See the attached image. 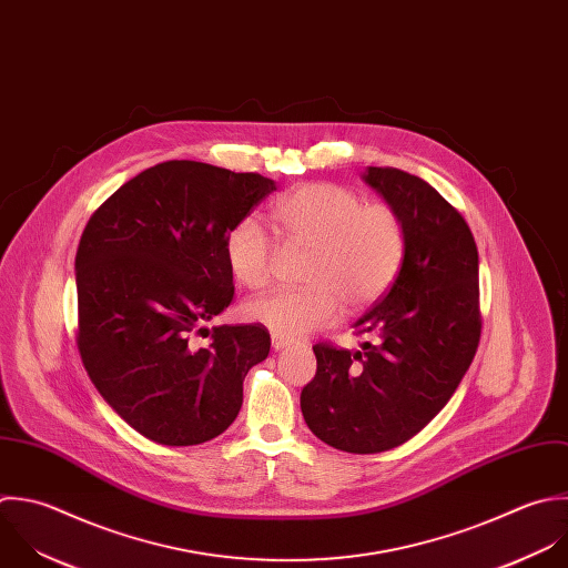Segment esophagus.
I'll return each mask as SVG.
<instances>
[{"instance_id": "esophagus-1", "label": "esophagus", "mask_w": 568, "mask_h": 568, "mask_svg": "<svg viewBox=\"0 0 568 568\" xmlns=\"http://www.w3.org/2000/svg\"><path fill=\"white\" fill-rule=\"evenodd\" d=\"M272 347L278 352V349H285V347H290V341L287 338H283V336H272Z\"/></svg>"}]
</instances>
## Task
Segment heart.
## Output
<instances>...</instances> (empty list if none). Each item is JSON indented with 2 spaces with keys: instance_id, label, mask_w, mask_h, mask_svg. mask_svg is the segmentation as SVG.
I'll return each instance as SVG.
<instances>
[{
  "instance_id": "obj_1",
  "label": "heart",
  "mask_w": 568,
  "mask_h": 568,
  "mask_svg": "<svg viewBox=\"0 0 568 568\" xmlns=\"http://www.w3.org/2000/svg\"><path fill=\"white\" fill-rule=\"evenodd\" d=\"M287 245L307 247L298 290L252 298L245 316L276 336L298 338L332 325L341 307L358 312L396 281L407 256V225L389 203L363 199L336 183H307L278 196L270 210ZM225 258L239 283L258 290L272 278L274 243L254 219L232 225Z\"/></svg>"
}]
</instances>
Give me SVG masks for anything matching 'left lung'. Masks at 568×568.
<instances>
[{
    "label": "left lung",
    "mask_w": 568,
    "mask_h": 568,
    "mask_svg": "<svg viewBox=\"0 0 568 568\" xmlns=\"http://www.w3.org/2000/svg\"><path fill=\"white\" fill-rule=\"evenodd\" d=\"M365 181L407 225V256L387 296L356 321L361 352L316 343L303 387L307 427L347 454L412 440L449 403L483 334L478 247L465 216L427 181L369 168Z\"/></svg>",
    "instance_id": "left-lung-1"
}]
</instances>
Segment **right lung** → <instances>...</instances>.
<instances>
[{
  "mask_svg": "<svg viewBox=\"0 0 568 568\" xmlns=\"http://www.w3.org/2000/svg\"><path fill=\"white\" fill-rule=\"evenodd\" d=\"M276 190L258 172L163 161L110 194L88 219L77 256V349L103 400L168 447L223 434L270 332L203 323L234 298L225 236ZM203 336V338H205Z\"/></svg>",
  "mask_w": 568,
  "mask_h": 568,
  "instance_id": "obj_1",
  "label": "right lung"
}]
</instances>
